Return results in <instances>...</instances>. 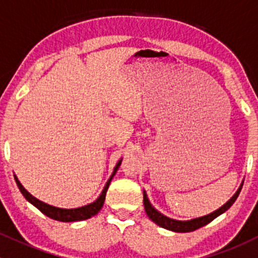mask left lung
I'll return each instance as SVG.
<instances>
[{
  "label": "left lung",
  "instance_id": "8db88e82",
  "mask_svg": "<svg viewBox=\"0 0 258 258\" xmlns=\"http://www.w3.org/2000/svg\"><path fill=\"white\" fill-rule=\"evenodd\" d=\"M242 184H243V182H241L240 187H238L237 191L235 192V195H233V196L231 197V199L228 200L225 205H222L220 209L213 211V212L209 213V215L201 216V217L192 218V220L179 221V220H173V218H170V217H167V216H165L163 213H161L160 211H157L155 207L152 206V205H151L150 200H148V197H147V194H146V191L144 189L145 211H146V213H147L148 218H150L151 221H153L156 225L160 226V227L166 228V230H168V231H173V232H181V233L192 232V231L197 230V228H201V227H204V226H206L207 223H210L211 221H213L216 217H218V216L222 215V213H225L226 211L230 209V207L235 204V201H236V199L238 197V195H240Z\"/></svg>",
  "mask_w": 258,
  "mask_h": 258
}]
</instances>
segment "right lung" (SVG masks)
Returning <instances> with one entry per match:
<instances>
[{
	"label": "right lung",
	"instance_id": "obj_1",
	"mask_svg": "<svg viewBox=\"0 0 258 258\" xmlns=\"http://www.w3.org/2000/svg\"><path fill=\"white\" fill-rule=\"evenodd\" d=\"M121 162H122V158H119L118 162H117L116 166H114L112 175L110 176V178H108L107 182H106L105 187H103V189H102V192L100 194V196H98L95 201L91 202V204L85 205V206H81V207H76V209H61V207H54V206H52V205L45 204V202L40 201V200L36 199L35 196H32V195H31L30 192H28L27 189L22 186V183L18 181L16 175H14V176H15V179H16L18 188H20L21 194L23 195V197H25V199L27 200L31 205H33L36 209L40 210L43 215H46L47 217L52 218V220L61 221V222H79V221L88 220V218L93 217V216L97 215V213L101 211V209H102L103 204H105L106 192H107L108 186H110L113 176L116 175L117 170H118L119 166H121Z\"/></svg>",
	"mask_w": 258,
	"mask_h": 258
}]
</instances>
